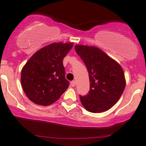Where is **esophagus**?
Masks as SVG:
<instances>
[{"label":"esophagus","mask_w":146,"mask_h":146,"mask_svg":"<svg viewBox=\"0 0 146 146\" xmlns=\"http://www.w3.org/2000/svg\"><path fill=\"white\" fill-rule=\"evenodd\" d=\"M70 85H71L72 87L76 86V81H75V80H73V81L70 82Z\"/></svg>","instance_id":"obj_1"}]
</instances>
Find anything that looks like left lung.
Wrapping results in <instances>:
<instances>
[{
  "label": "left lung",
  "mask_w": 146,
  "mask_h": 146,
  "mask_svg": "<svg viewBox=\"0 0 146 146\" xmlns=\"http://www.w3.org/2000/svg\"><path fill=\"white\" fill-rule=\"evenodd\" d=\"M75 49L89 73L90 91L80 96L82 105L90 112L110 110L124 90L126 80L121 66L95 46L76 45Z\"/></svg>",
  "instance_id": "obj_1"
}]
</instances>
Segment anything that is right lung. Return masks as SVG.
I'll list each match as a JSON object with an SVG mask.
<instances>
[{"mask_svg":"<svg viewBox=\"0 0 146 146\" xmlns=\"http://www.w3.org/2000/svg\"><path fill=\"white\" fill-rule=\"evenodd\" d=\"M73 43H53L36 51L21 73V83L27 97L36 104L48 106L59 99L68 88L63 60Z\"/></svg>","mask_w":146,"mask_h":146,"instance_id":"obj_1","label":"right lung"}]
</instances>
